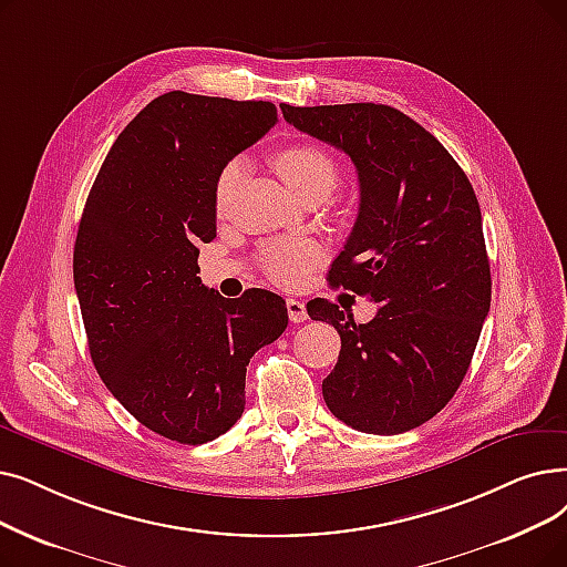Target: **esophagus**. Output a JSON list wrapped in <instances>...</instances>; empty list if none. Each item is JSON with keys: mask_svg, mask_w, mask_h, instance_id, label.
I'll use <instances>...</instances> for the list:
<instances>
[{"mask_svg": "<svg viewBox=\"0 0 567 567\" xmlns=\"http://www.w3.org/2000/svg\"><path fill=\"white\" fill-rule=\"evenodd\" d=\"M287 312H289V319L293 324H299V322H303V319H308L306 303L299 299H287Z\"/></svg>", "mask_w": 567, "mask_h": 567, "instance_id": "1", "label": "esophagus"}]
</instances>
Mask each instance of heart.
<instances>
[{
    "mask_svg": "<svg viewBox=\"0 0 567 567\" xmlns=\"http://www.w3.org/2000/svg\"><path fill=\"white\" fill-rule=\"evenodd\" d=\"M280 178L287 187L306 199H324L333 192L340 178V168L336 159L317 145H289L280 151L274 159ZM243 164L231 159L217 178V208H223L229 199L234 185L240 178ZM324 250L322 245L310 238H278L266 243L259 252L261 274L276 285L282 287H299L310 270L322 261Z\"/></svg>",
    "mask_w": 567,
    "mask_h": 567,
    "instance_id": "heart-1",
    "label": "heart"
}]
</instances>
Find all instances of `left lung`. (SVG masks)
Segmentation results:
<instances>
[{
    "mask_svg": "<svg viewBox=\"0 0 567 567\" xmlns=\"http://www.w3.org/2000/svg\"><path fill=\"white\" fill-rule=\"evenodd\" d=\"M285 120L352 159L354 229L331 287L380 303L368 324L312 299L308 315L340 333L322 382L348 426L396 435L422 426L463 382L491 306V268L475 189L431 132L384 104L289 106Z\"/></svg>",
    "mask_w": 567,
    "mask_h": 567,
    "instance_id": "obj_1",
    "label": "left lung"
}]
</instances>
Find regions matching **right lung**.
<instances>
[{"mask_svg":"<svg viewBox=\"0 0 567 567\" xmlns=\"http://www.w3.org/2000/svg\"><path fill=\"white\" fill-rule=\"evenodd\" d=\"M276 122L270 102L166 92L115 138L83 208L73 285L92 363L130 414L181 445L240 420L252 354L287 329L278 293L225 299L196 278L219 171Z\"/></svg>","mask_w":567,"mask_h":567,"instance_id":"right-lung-1","label":"right lung"}]
</instances>
